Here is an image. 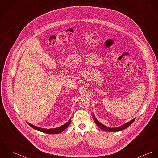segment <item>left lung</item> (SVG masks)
Wrapping results in <instances>:
<instances>
[{
	"mask_svg": "<svg viewBox=\"0 0 158 158\" xmlns=\"http://www.w3.org/2000/svg\"><path fill=\"white\" fill-rule=\"evenodd\" d=\"M92 117H93V119L95 122V123L97 124V125L102 130H103L104 131H110V132H114V131H121V130H123L127 128H128L129 126H130L135 121V118L131 120H130V122L118 127H116V128H109L106 126H105L104 125H103L102 123H101L94 116V114H92Z\"/></svg>",
	"mask_w": 158,
	"mask_h": 158,
	"instance_id": "1",
	"label": "left lung"
}]
</instances>
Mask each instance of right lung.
I'll list each match as a JSON object with an SVG mask.
<instances>
[{
	"label": "right lung",
	"mask_w": 158,
	"mask_h": 158,
	"mask_svg": "<svg viewBox=\"0 0 158 158\" xmlns=\"http://www.w3.org/2000/svg\"><path fill=\"white\" fill-rule=\"evenodd\" d=\"M70 122H71V118H70L68 122H66L64 125H62L60 127H58V128H53V129H45V128H40V127H36L35 125H33L28 123V122H27V123H28V125H30L33 129L38 130L40 131H41V132H43V133H47V134H58V133H61L62 131H63L64 130H65L68 128V126L70 123Z\"/></svg>",
	"instance_id": "add662e5"
}]
</instances>
